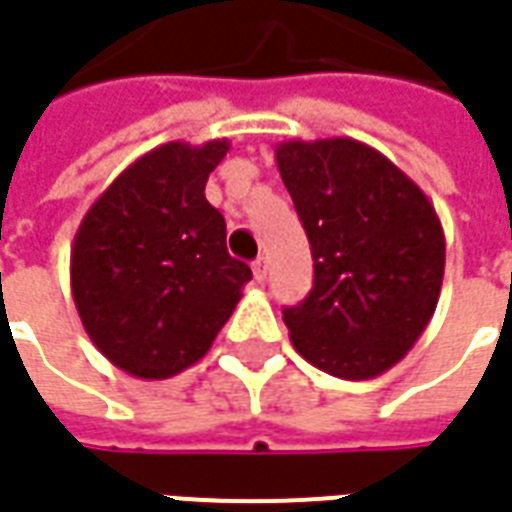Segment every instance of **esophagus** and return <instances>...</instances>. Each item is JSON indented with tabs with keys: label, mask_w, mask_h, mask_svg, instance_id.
I'll return each instance as SVG.
<instances>
[{
	"label": "esophagus",
	"mask_w": 512,
	"mask_h": 512,
	"mask_svg": "<svg viewBox=\"0 0 512 512\" xmlns=\"http://www.w3.org/2000/svg\"><path fill=\"white\" fill-rule=\"evenodd\" d=\"M252 271H255V280L263 282L268 274V260L266 257H257L255 263H252Z\"/></svg>",
	"instance_id": "esophagus-1"
}]
</instances>
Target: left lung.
<instances>
[{
  "label": "left lung",
  "mask_w": 512,
  "mask_h": 512,
  "mask_svg": "<svg viewBox=\"0 0 512 512\" xmlns=\"http://www.w3.org/2000/svg\"><path fill=\"white\" fill-rule=\"evenodd\" d=\"M277 169L313 252V291L285 307L293 349L341 380L396 366L441 296L446 241L427 194L355 138L282 141Z\"/></svg>",
  "instance_id": "obj_1"
}]
</instances>
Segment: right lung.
I'll return each instance as SVG.
<instances>
[{"instance_id": "1", "label": "right lung", "mask_w": 512, "mask_h": 512, "mask_svg": "<svg viewBox=\"0 0 512 512\" xmlns=\"http://www.w3.org/2000/svg\"><path fill=\"white\" fill-rule=\"evenodd\" d=\"M230 141H169L141 155L88 207L71 246V296L88 338L138 380L199 363L252 280L205 199Z\"/></svg>"}]
</instances>
